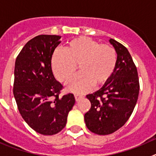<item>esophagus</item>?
<instances>
[{
    "mask_svg": "<svg viewBox=\"0 0 156 156\" xmlns=\"http://www.w3.org/2000/svg\"><path fill=\"white\" fill-rule=\"evenodd\" d=\"M81 97H82V95H78V94H75V100H76V101L79 100V99H81Z\"/></svg>",
    "mask_w": 156,
    "mask_h": 156,
    "instance_id": "obj_1",
    "label": "esophagus"
}]
</instances>
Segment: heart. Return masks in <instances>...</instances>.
<instances>
[{
	"mask_svg": "<svg viewBox=\"0 0 156 156\" xmlns=\"http://www.w3.org/2000/svg\"><path fill=\"white\" fill-rule=\"evenodd\" d=\"M64 54L55 52L51 57V68L56 78L67 83L77 75L68 85V89L84 93L92 87H100L112 78L117 64V53L109 44L81 36L68 42L63 49Z\"/></svg>",
	"mask_w": 156,
	"mask_h": 156,
	"instance_id": "b5f03b06",
	"label": "heart"
}]
</instances>
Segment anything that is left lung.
<instances>
[{
	"label": "left lung",
	"mask_w": 156,
	"mask_h": 156,
	"mask_svg": "<svg viewBox=\"0 0 156 156\" xmlns=\"http://www.w3.org/2000/svg\"><path fill=\"white\" fill-rule=\"evenodd\" d=\"M109 42L117 53L116 70L99 90L86 95L91 107L84 116L88 130L99 135L112 134L125 124L140 89L137 68L127 49L113 39Z\"/></svg>",
	"instance_id": "1"
}]
</instances>
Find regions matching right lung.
I'll return each mask as SVG.
<instances>
[{
	"mask_svg": "<svg viewBox=\"0 0 156 156\" xmlns=\"http://www.w3.org/2000/svg\"><path fill=\"white\" fill-rule=\"evenodd\" d=\"M61 38H33L15 61L13 93L19 111L31 128L43 135L56 134L65 127L75 102L71 93L60 96L64 87L52 72L51 57Z\"/></svg>",
	"mask_w": 156,
	"mask_h": 156,
	"instance_id": "add662e5",
	"label": "right lung"
}]
</instances>
